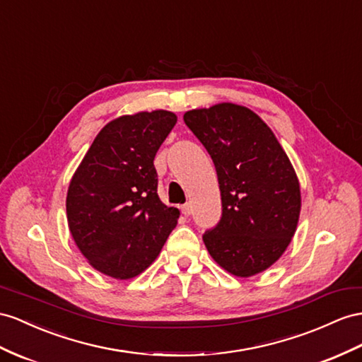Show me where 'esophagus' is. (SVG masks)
I'll list each match as a JSON object with an SVG mask.
<instances>
[{
    "label": "esophagus",
    "instance_id": "34e87169",
    "mask_svg": "<svg viewBox=\"0 0 362 362\" xmlns=\"http://www.w3.org/2000/svg\"><path fill=\"white\" fill-rule=\"evenodd\" d=\"M191 212H192L191 203H185V205L182 206V214H183L185 217H188V216H191Z\"/></svg>",
    "mask_w": 362,
    "mask_h": 362
}]
</instances>
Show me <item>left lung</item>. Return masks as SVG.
I'll return each mask as SVG.
<instances>
[{
    "label": "left lung",
    "mask_w": 362,
    "mask_h": 362,
    "mask_svg": "<svg viewBox=\"0 0 362 362\" xmlns=\"http://www.w3.org/2000/svg\"><path fill=\"white\" fill-rule=\"evenodd\" d=\"M183 120L206 148L218 177L221 217L203 234L208 252L233 275L263 272L283 255L298 223L300 183L289 157L246 107L191 110Z\"/></svg>",
    "instance_id": "obj_1"
}]
</instances>
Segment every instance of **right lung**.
I'll use <instances>...</instances> for the list:
<instances>
[{
  "instance_id": "add662e5",
  "label": "right lung",
  "mask_w": 362,
  "mask_h": 362,
  "mask_svg": "<svg viewBox=\"0 0 362 362\" xmlns=\"http://www.w3.org/2000/svg\"><path fill=\"white\" fill-rule=\"evenodd\" d=\"M177 122L171 111L111 120L93 141L67 192L73 240L96 271L117 280L144 272L177 225L157 196L154 157Z\"/></svg>"
}]
</instances>
